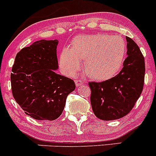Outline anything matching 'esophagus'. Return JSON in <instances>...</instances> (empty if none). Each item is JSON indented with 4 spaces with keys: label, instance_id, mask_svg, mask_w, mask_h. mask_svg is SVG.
<instances>
[{
    "label": "esophagus",
    "instance_id": "esophagus-1",
    "mask_svg": "<svg viewBox=\"0 0 156 156\" xmlns=\"http://www.w3.org/2000/svg\"><path fill=\"white\" fill-rule=\"evenodd\" d=\"M75 85H76V87H79V86H81L83 84V82L81 81H80V80H75Z\"/></svg>",
    "mask_w": 156,
    "mask_h": 156
}]
</instances>
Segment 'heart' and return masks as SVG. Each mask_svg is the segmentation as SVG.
Listing matches in <instances>:
<instances>
[{
  "instance_id": "heart-1",
  "label": "heart",
  "mask_w": 156,
  "mask_h": 156,
  "mask_svg": "<svg viewBox=\"0 0 156 156\" xmlns=\"http://www.w3.org/2000/svg\"><path fill=\"white\" fill-rule=\"evenodd\" d=\"M126 54V44L122 37L109 34L79 35L75 37L72 48H64L59 56L62 72L73 76L81 66L90 78L106 81L115 76L122 69Z\"/></svg>"
}]
</instances>
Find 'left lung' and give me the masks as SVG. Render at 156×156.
<instances>
[{"label":"left lung","instance_id":"left-lung-1","mask_svg":"<svg viewBox=\"0 0 156 156\" xmlns=\"http://www.w3.org/2000/svg\"><path fill=\"white\" fill-rule=\"evenodd\" d=\"M126 40L127 57L119 75L103 82L89 83L93 112L101 120H115L127 115L142 93L144 57L131 38L126 37Z\"/></svg>","mask_w":156,"mask_h":156}]
</instances>
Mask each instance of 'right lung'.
<instances>
[{
	"instance_id": "1",
	"label": "right lung",
	"mask_w": 156,
	"mask_h": 156,
	"mask_svg": "<svg viewBox=\"0 0 156 156\" xmlns=\"http://www.w3.org/2000/svg\"><path fill=\"white\" fill-rule=\"evenodd\" d=\"M58 40H40L22 49L10 75L12 96L25 113L36 120L53 121L63 112L73 80L56 73Z\"/></svg>"
}]
</instances>
